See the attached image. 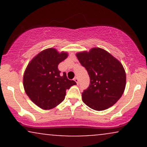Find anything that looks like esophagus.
<instances>
[{
	"mask_svg": "<svg viewBox=\"0 0 147 147\" xmlns=\"http://www.w3.org/2000/svg\"><path fill=\"white\" fill-rule=\"evenodd\" d=\"M74 80H75V82H76V83H77V84H79V79H78V78H77V77H75V79H74Z\"/></svg>",
	"mask_w": 147,
	"mask_h": 147,
	"instance_id": "esophagus-1",
	"label": "esophagus"
}]
</instances>
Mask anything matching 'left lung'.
<instances>
[{"label":"left lung","mask_w":147,"mask_h":147,"mask_svg":"<svg viewBox=\"0 0 147 147\" xmlns=\"http://www.w3.org/2000/svg\"><path fill=\"white\" fill-rule=\"evenodd\" d=\"M90 77V85L82 92V101L90 109L104 111L120 99L126 87V72L119 60L102 48L76 54Z\"/></svg>","instance_id":"left-lung-1"}]
</instances>
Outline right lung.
<instances>
[{
    "instance_id": "1",
    "label": "right lung",
    "mask_w": 147,
    "mask_h": 147,
    "mask_svg": "<svg viewBox=\"0 0 147 147\" xmlns=\"http://www.w3.org/2000/svg\"><path fill=\"white\" fill-rule=\"evenodd\" d=\"M68 56V52H59L55 48L45 49L30 61L23 75V87L27 95L43 110L54 109L65 99L66 90L76 85L61 75L58 65Z\"/></svg>"
}]
</instances>
